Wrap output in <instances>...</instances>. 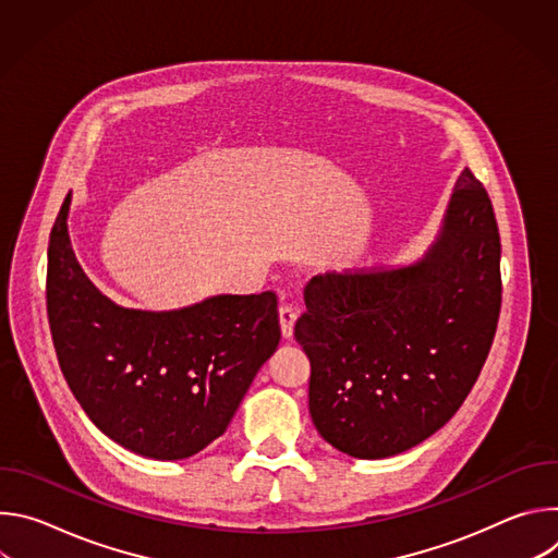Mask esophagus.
<instances>
[{"label": "esophagus", "mask_w": 558, "mask_h": 558, "mask_svg": "<svg viewBox=\"0 0 558 558\" xmlns=\"http://www.w3.org/2000/svg\"><path fill=\"white\" fill-rule=\"evenodd\" d=\"M298 320V308L289 302H284L280 306V329H282V336L284 338H291L293 336V325Z\"/></svg>", "instance_id": "1"}]
</instances>
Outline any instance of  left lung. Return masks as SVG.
I'll return each instance as SVG.
<instances>
[{
  "instance_id": "obj_1",
  "label": "left lung",
  "mask_w": 558,
  "mask_h": 558,
  "mask_svg": "<svg viewBox=\"0 0 558 558\" xmlns=\"http://www.w3.org/2000/svg\"><path fill=\"white\" fill-rule=\"evenodd\" d=\"M499 263L493 203L465 168L422 260L311 278L293 333L311 362L308 413L325 441L384 459L459 411L495 340Z\"/></svg>"
}]
</instances>
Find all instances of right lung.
<instances>
[{
	"label": "right lung",
	"mask_w": 558,
	"mask_h": 558,
	"mask_svg": "<svg viewBox=\"0 0 558 558\" xmlns=\"http://www.w3.org/2000/svg\"><path fill=\"white\" fill-rule=\"evenodd\" d=\"M65 196L50 231L46 306L61 373L93 424L151 459H187L218 439L280 342L278 298L214 295L179 311L108 300L68 238Z\"/></svg>",
	"instance_id": "right-lung-1"
}]
</instances>
